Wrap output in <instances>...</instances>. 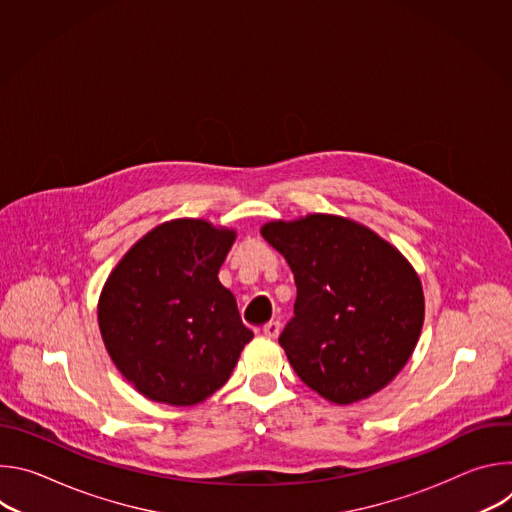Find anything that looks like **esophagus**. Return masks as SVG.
Masks as SVG:
<instances>
[{
    "label": "esophagus",
    "instance_id": "1",
    "mask_svg": "<svg viewBox=\"0 0 512 512\" xmlns=\"http://www.w3.org/2000/svg\"><path fill=\"white\" fill-rule=\"evenodd\" d=\"M279 330H281V324H279V322H267V324L263 326V334H265L267 338H277V336H279Z\"/></svg>",
    "mask_w": 512,
    "mask_h": 512
}]
</instances>
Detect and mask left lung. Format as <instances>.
Returning <instances> with one entry per match:
<instances>
[{"mask_svg":"<svg viewBox=\"0 0 512 512\" xmlns=\"http://www.w3.org/2000/svg\"><path fill=\"white\" fill-rule=\"evenodd\" d=\"M294 271L298 298L279 344L296 375L348 405L389 385L423 326V291L407 259L348 218L310 214L261 229Z\"/></svg>","mask_w":512,"mask_h":512,"instance_id":"left-lung-1","label":"left lung"}]
</instances>
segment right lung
Returning a JSON list of instances; mask_svg holds the SVG:
<instances>
[{"instance_id":"obj_1","label":"right lung","mask_w":512,"mask_h":512,"mask_svg":"<svg viewBox=\"0 0 512 512\" xmlns=\"http://www.w3.org/2000/svg\"><path fill=\"white\" fill-rule=\"evenodd\" d=\"M233 231L180 218L137 241L109 275L99 328L121 375L148 399L194 405L221 389L253 338L218 281Z\"/></svg>"}]
</instances>
